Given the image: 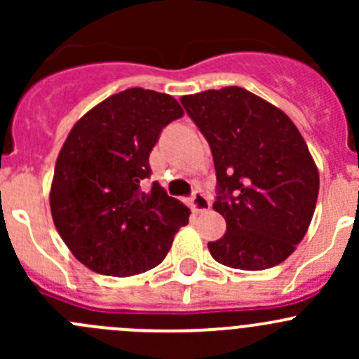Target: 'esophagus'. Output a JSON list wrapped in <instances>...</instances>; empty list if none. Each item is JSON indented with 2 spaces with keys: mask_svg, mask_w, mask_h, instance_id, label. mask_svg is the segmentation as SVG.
<instances>
[{
  "mask_svg": "<svg viewBox=\"0 0 359 359\" xmlns=\"http://www.w3.org/2000/svg\"><path fill=\"white\" fill-rule=\"evenodd\" d=\"M210 206H212V201L203 194V191H194L193 196H191V208L196 213H201L210 210Z\"/></svg>",
  "mask_w": 359,
  "mask_h": 359,
  "instance_id": "1",
  "label": "esophagus"
}]
</instances>
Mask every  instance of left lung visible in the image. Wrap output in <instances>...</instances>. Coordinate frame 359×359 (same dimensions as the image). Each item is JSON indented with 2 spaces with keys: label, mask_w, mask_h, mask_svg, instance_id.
Segmentation results:
<instances>
[{
  "label": "left lung",
  "mask_w": 359,
  "mask_h": 359,
  "mask_svg": "<svg viewBox=\"0 0 359 359\" xmlns=\"http://www.w3.org/2000/svg\"><path fill=\"white\" fill-rule=\"evenodd\" d=\"M184 109L212 149L213 210L227 229L208 250L217 262L262 271L292 255L316 208L320 175L292 119L240 86L184 95Z\"/></svg>",
  "instance_id": "obj_1"
}]
</instances>
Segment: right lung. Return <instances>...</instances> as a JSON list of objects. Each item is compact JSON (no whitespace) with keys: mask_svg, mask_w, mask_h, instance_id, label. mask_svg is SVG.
I'll list each match as a JSON object with an SVG mask.
<instances>
[{"mask_svg":"<svg viewBox=\"0 0 359 359\" xmlns=\"http://www.w3.org/2000/svg\"><path fill=\"white\" fill-rule=\"evenodd\" d=\"M184 114L172 95L128 88L107 97L69 132L55 163L50 208L64 243L88 269L133 276L153 269L189 222V208L153 182L149 154Z\"/></svg>","mask_w":359,"mask_h":359,"instance_id":"right-lung-1","label":"right lung"}]
</instances>
